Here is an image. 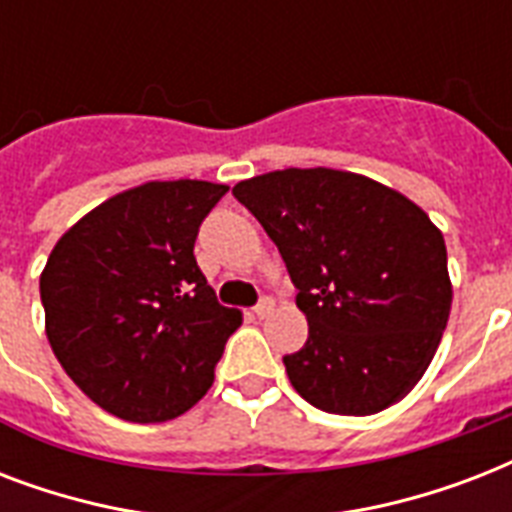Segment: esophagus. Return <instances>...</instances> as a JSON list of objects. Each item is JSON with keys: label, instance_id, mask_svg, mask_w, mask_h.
Wrapping results in <instances>:
<instances>
[{"label": "esophagus", "instance_id": "obj_1", "mask_svg": "<svg viewBox=\"0 0 512 512\" xmlns=\"http://www.w3.org/2000/svg\"><path fill=\"white\" fill-rule=\"evenodd\" d=\"M273 308H276V303H273L271 297H263V300L255 305V316L257 319H268L273 313Z\"/></svg>", "mask_w": 512, "mask_h": 512}]
</instances>
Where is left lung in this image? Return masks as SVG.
Here are the masks:
<instances>
[{"label": "left lung", "mask_w": 512, "mask_h": 512, "mask_svg": "<svg viewBox=\"0 0 512 512\" xmlns=\"http://www.w3.org/2000/svg\"><path fill=\"white\" fill-rule=\"evenodd\" d=\"M233 196L279 247L308 340L284 356L321 412L366 417L422 380L452 311L444 236L404 193L356 172L276 170Z\"/></svg>", "instance_id": "8db88e82"}]
</instances>
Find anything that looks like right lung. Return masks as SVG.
Masks as SVG:
<instances>
[{
    "label": "right lung",
    "instance_id": "add662e5",
    "mask_svg": "<svg viewBox=\"0 0 512 512\" xmlns=\"http://www.w3.org/2000/svg\"><path fill=\"white\" fill-rule=\"evenodd\" d=\"M225 191L207 180H154L116 193L47 257L39 292L52 353L119 420L188 412L241 327L193 257L201 220Z\"/></svg>",
    "mask_w": 512,
    "mask_h": 512
}]
</instances>
